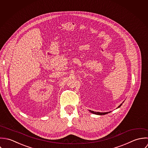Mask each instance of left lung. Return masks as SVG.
Here are the masks:
<instances>
[{
    "label": "left lung",
    "instance_id": "obj_1",
    "mask_svg": "<svg viewBox=\"0 0 148 148\" xmlns=\"http://www.w3.org/2000/svg\"><path fill=\"white\" fill-rule=\"evenodd\" d=\"M122 103H121V104L118 106V108H119V107L122 105ZM90 112H91L92 113L95 114H97V115H105V114L108 113V112H106V113H99V112H94V111H90Z\"/></svg>",
    "mask_w": 148,
    "mask_h": 148
}]
</instances>
